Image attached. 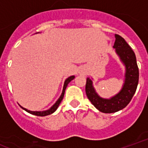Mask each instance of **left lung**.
I'll list each match as a JSON object with an SVG mask.
<instances>
[{"instance_id":"8db88e82","label":"left lung","mask_w":148,"mask_h":148,"mask_svg":"<svg viewBox=\"0 0 148 148\" xmlns=\"http://www.w3.org/2000/svg\"><path fill=\"white\" fill-rule=\"evenodd\" d=\"M115 36L113 47L126 66V79L122 90L112 99H104L96 94L91 79L87 78L85 84L87 97L96 109L104 113L116 112L127 106L135 94L139 81V69L134 52L123 37L117 34Z\"/></svg>"}]
</instances>
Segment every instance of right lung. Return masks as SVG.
I'll return each instance as SVG.
<instances>
[{
  "mask_svg": "<svg viewBox=\"0 0 148 148\" xmlns=\"http://www.w3.org/2000/svg\"><path fill=\"white\" fill-rule=\"evenodd\" d=\"M74 78V76H71L69 77L68 78L66 79V81H65V82H64V88H63V92H62L61 95H60V97L59 98V99L56 101V102L55 103V104L53 106L50 108L49 109H48V110H47V111H42V112H32V111H29V110H28V109H25V108H23V107H21L22 109H24V110H25L26 112H29V113H31V114L32 115H36V116H48V115H50L52 114L53 112H54L56 111V109L58 108V106H59L60 103L61 102V101L63 100V98H64V93H65V90H66V86H67V84H69L70 82H71L72 80Z\"/></svg>",
  "mask_w": 148,
  "mask_h": 148,
  "instance_id": "add662e5",
  "label": "right lung"
}]
</instances>
